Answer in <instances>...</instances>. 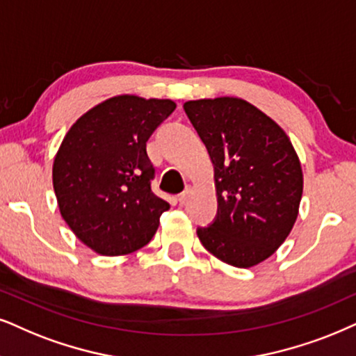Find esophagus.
<instances>
[{
  "instance_id": "34e87169",
  "label": "esophagus",
  "mask_w": 356,
  "mask_h": 356,
  "mask_svg": "<svg viewBox=\"0 0 356 356\" xmlns=\"http://www.w3.org/2000/svg\"><path fill=\"white\" fill-rule=\"evenodd\" d=\"M188 197H191V188H186L182 193H179L177 195V200L179 204H186V202L188 200Z\"/></svg>"
}]
</instances>
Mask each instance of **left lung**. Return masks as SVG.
Masks as SVG:
<instances>
[{"label": "left lung", "instance_id": "obj_1", "mask_svg": "<svg viewBox=\"0 0 356 356\" xmlns=\"http://www.w3.org/2000/svg\"><path fill=\"white\" fill-rule=\"evenodd\" d=\"M215 169L218 210L197 228L223 263L251 268L269 258L294 227L302 169L281 126L241 98L184 103Z\"/></svg>", "mask_w": 356, "mask_h": 356}]
</instances>
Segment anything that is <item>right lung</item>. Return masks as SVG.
Here are the masks:
<instances>
[{
	"label": "right lung",
	"instance_id": "right-lung-1",
	"mask_svg": "<svg viewBox=\"0 0 356 356\" xmlns=\"http://www.w3.org/2000/svg\"><path fill=\"white\" fill-rule=\"evenodd\" d=\"M175 110L170 100L120 95L75 121L52 168L62 218L88 248L133 253L151 241L169 204L151 188L146 143Z\"/></svg>",
	"mask_w": 356,
	"mask_h": 356
}]
</instances>
